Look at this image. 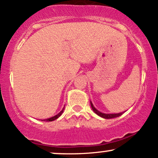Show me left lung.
<instances>
[{
  "label": "left lung",
  "mask_w": 158,
  "mask_h": 158,
  "mask_svg": "<svg viewBox=\"0 0 158 158\" xmlns=\"http://www.w3.org/2000/svg\"><path fill=\"white\" fill-rule=\"evenodd\" d=\"M90 105H91V107H92V110H94L95 113L97 114L98 116L103 118H105V119H110V118H113L119 117L120 115H121L123 113H124V112H122V113H111V114L104 113H102V112L98 111V110L94 107V104H93V103L91 102H90Z\"/></svg>",
  "instance_id": "1"
}]
</instances>
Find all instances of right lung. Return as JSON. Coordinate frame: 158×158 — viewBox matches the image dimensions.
<instances>
[{"instance_id":"add662e5","label":"right lung","mask_w":158,"mask_h":158,"mask_svg":"<svg viewBox=\"0 0 158 158\" xmlns=\"http://www.w3.org/2000/svg\"><path fill=\"white\" fill-rule=\"evenodd\" d=\"M64 107L62 108V110H61V111L60 112V113H59L57 115H54V116H53V117H51V118H46V119H43V120H42L43 121H54V120H56V119H57L61 115H62V113H63V111H64Z\"/></svg>"}]
</instances>
